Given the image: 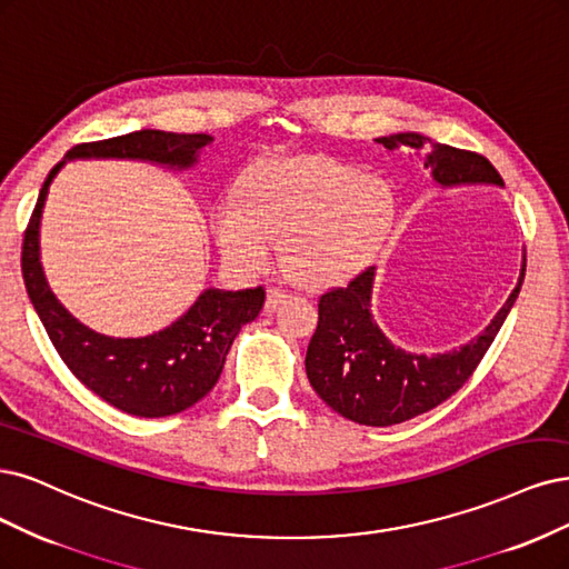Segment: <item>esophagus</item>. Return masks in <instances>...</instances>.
<instances>
[{"label": "esophagus", "instance_id": "1", "mask_svg": "<svg viewBox=\"0 0 569 569\" xmlns=\"http://www.w3.org/2000/svg\"><path fill=\"white\" fill-rule=\"evenodd\" d=\"M284 299H289V291L282 287H268L266 297V310H276Z\"/></svg>", "mask_w": 569, "mask_h": 569}]
</instances>
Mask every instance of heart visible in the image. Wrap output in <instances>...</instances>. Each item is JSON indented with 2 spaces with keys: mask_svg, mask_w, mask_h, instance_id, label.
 Masks as SVG:
<instances>
[{
  "mask_svg": "<svg viewBox=\"0 0 569 569\" xmlns=\"http://www.w3.org/2000/svg\"><path fill=\"white\" fill-rule=\"evenodd\" d=\"M393 219V190L379 176L329 158H282L251 167L234 198L211 209L223 257L249 272L282 261L306 282L356 270Z\"/></svg>",
  "mask_w": 569,
  "mask_h": 569,
  "instance_id": "obj_1",
  "label": "heart"
}]
</instances>
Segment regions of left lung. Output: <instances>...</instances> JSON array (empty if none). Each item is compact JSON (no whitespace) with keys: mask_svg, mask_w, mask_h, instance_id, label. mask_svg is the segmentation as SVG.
<instances>
[{"mask_svg":"<svg viewBox=\"0 0 569 569\" xmlns=\"http://www.w3.org/2000/svg\"><path fill=\"white\" fill-rule=\"evenodd\" d=\"M383 148H409L423 154V167L440 186L495 183L499 171L471 150L430 143L421 133H393L377 139ZM371 280L375 268H365L343 287L327 289L318 301V329L306 352V375L316 393L341 417L362 426H393L436 409L473 377L487 348L513 308L525 280L478 339L442 356H417L390 343L371 318Z\"/></svg>","mask_w":569,"mask_h":569,"instance_id":"8db88e82","label":"left lung"}]
</instances>
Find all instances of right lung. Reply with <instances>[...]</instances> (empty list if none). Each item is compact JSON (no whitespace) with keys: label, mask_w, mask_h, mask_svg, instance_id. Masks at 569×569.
Here are the masks:
<instances>
[{"label":"right lung","mask_w":569,"mask_h":569,"mask_svg":"<svg viewBox=\"0 0 569 569\" xmlns=\"http://www.w3.org/2000/svg\"><path fill=\"white\" fill-rule=\"evenodd\" d=\"M209 143L211 136L207 133L141 129L106 141L80 143L68 150L66 158H127L190 167ZM61 167L63 162H58L49 171L39 190L21 251L23 280L37 316L58 356L91 393L131 417L179 415L217 386L234 337L261 312L266 289H207L183 318L143 339L96 335L58 303L39 263V217L49 183Z\"/></svg>","instance_id":"1"}]
</instances>
